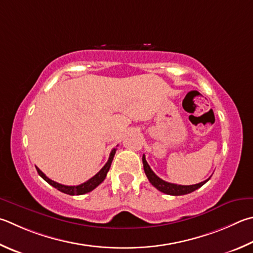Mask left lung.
Returning a JSON list of instances; mask_svg holds the SVG:
<instances>
[{
    "instance_id": "1",
    "label": "left lung",
    "mask_w": 253,
    "mask_h": 253,
    "mask_svg": "<svg viewBox=\"0 0 253 253\" xmlns=\"http://www.w3.org/2000/svg\"><path fill=\"white\" fill-rule=\"evenodd\" d=\"M142 164H144V170L147 178H148L149 182L153 185L155 188H157L159 191L164 192V194L170 195V196H182V195H187L190 194V192L195 191L200 188L201 186H204L205 183L209 180L210 178L207 179V180L196 183V185H190V186H182V185H177V183H171V182H167L160 179L157 174H156L151 168L149 167L148 163L146 162L145 155H142Z\"/></svg>"
}]
</instances>
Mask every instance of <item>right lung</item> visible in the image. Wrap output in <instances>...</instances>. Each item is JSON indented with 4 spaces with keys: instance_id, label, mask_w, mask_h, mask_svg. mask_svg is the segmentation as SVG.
I'll return each instance as SVG.
<instances>
[{
    "instance_id": "1",
    "label": "right lung",
    "mask_w": 253,
    "mask_h": 253,
    "mask_svg": "<svg viewBox=\"0 0 253 253\" xmlns=\"http://www.w3.org/2000/svg\"><path fill=\"white\" fill-rule=\"evenodd\" d=\"M115 154H116V148H114L111 151V155H109V158L107 160V163L105 164V166L102 169H100V170L97 173H96L94 177H91L86 182L81 183V185H79V186H65V185H62V183H58L56 181L52 180V179L47 178L42 171L40 170L38 167H36V170H38L40 176L42 177L45 181L48 182L49 185L53 186L54 188H56L57 190L64 192V194L71 195V196L84 195V194H87V192L94 190L96 187H97L98 185H100V183L104 181V179L106 178V176H107V172L109 170V168H111V165H112V162H113V159H114Z\"/></svg>"
}]
</instances>
